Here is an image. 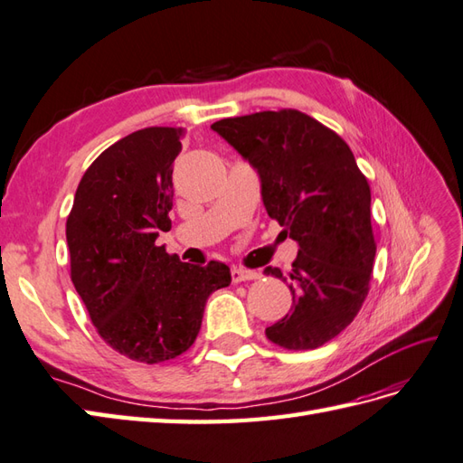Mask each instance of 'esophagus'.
I'll use <instances>...</instances> for the list:
<instances>
[{
	"instance_id": "1",
	"label": "esophagus",
	"mask_w": 463,
	"mask_h": 463,
	"mask_svg": "<svg viewBox=\"0 0 463 463\" xmlns=\"http://www.w3.org/2000/svg\"><path fill=\"white\" fill-rule=\"evenodd\" d=\"M232 282L239 284V282H249V280H258L260 278V272L256 270H246V268H232Z\"/></svg>"
}]
</instances>
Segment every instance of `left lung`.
Returning a JSON list of instances; mask_svg holds the SVG:
<instances>
[{"label":"left lung","instance_id":"8db88e82","mask_svg":"<svg viewBox=\"0 0 463 463\" xmlns=\"http://www.w3.org/2000/svg\"><path fill=\"white\" fill-rule=\"evenodd\" d=\"M260 175L268 217L299 246L288 278L294 306L266 327L289 351L317 349L345 329L369 294L374 262L371 187L357 161L327 126L299 110H266L214 122Z\"/></svg>","mask_w":463,"mask_h":463}]
</instances>
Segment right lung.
<instances>
[{"mask_svg": "<svg viewBox=\"0 0 463 463\" xmlns=\"http://www.w3.org/2000/svg\"><path fill=\"white\" fill-rule=\"evenodd\" d=\"M183 128H144L84 171L67 219L71 280L99 335L139 363L175 359L195 343L207 298L231 268L181 262L157 246L171 229L174 161Z\"/></svg>", "mask_w": 463, "mask_h": 463, "instance_id": "add662e5", "label": "right lung"}]
</instances>
